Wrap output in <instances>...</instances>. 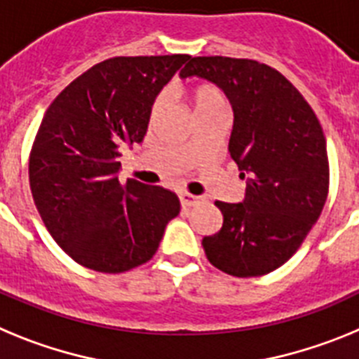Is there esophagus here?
Wrapping results in <instances>:
<instances>
[{"instance_id": "34e87169", "label": "esophagus", "mask_w": 359, "mask_h": 359, "mask_svg": "<svg viewBox=\"0 0 359 359\" xmlns=\"http://www.w3.org/2000/svg\"><path fill=\"white\" fill-rule=\"evenodd\" d=\"M180 199H182L183 207H196V205L205 201L203 196H194V194H190V192H183V194H180Z\"/></svg>"}]
</instances>
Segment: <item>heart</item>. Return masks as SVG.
Here are the masks:
<instances>
[{"instance_id":"1","label":"heart","mask_w":359,"mask_h":359,"mask_svg":"<svg viewBox=\"0 0 359 359\" xmlns=\"http://www.w3.org/2000/svg\"><path fill=\"white\" fill-rule=\"evenodd\" d=\"M189 95H190V100H192V104H194L196 113L226 104V97H224L223 91L219 90L217 86L208 84V82H199V84H194L189 90ZM163 100H165L163 95H160V97L154 98V102H152V107H151L152 115H156L158 111L161 109V106H163Z\"/></svg>"}]
</instances>
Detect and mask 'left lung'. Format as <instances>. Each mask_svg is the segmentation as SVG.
Segmentation results:
<instances>
[{
	"instance_id": "left-lung-1",
	"label": "left lung",
	"mask_w": 359,
	"mask_h": 359,
	"mask_svg": "<svg viewBox=\"0 0 359 359\" xmlns=\"http://www.w3.org/2000/svg\"><path fill=\"white\" fill-rule=\"evenodd\" d=\"M217 84L233 107L230 156L246 177L243 203L215 201L217 233L203 239L212 266L261 277L286 264L318 221L329 192L325 136L313 107L280 72L233 57H190L180 77Z\"/></svg>"
}]
</instances>
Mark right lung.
<instances>
[{
  "label": "right lung",
  "mask_w": 359,
  "mask_h": 359,
  "mask_svg": "<svg viewBox=\"0 0 359 359\" xmlns=\"http://www.w3.org/2000/svg\"><path fill=\"white\" fill-rule=\"evenodd\" d=\"M190 55L113 57L69 82L44 113L28 158L32 198L59 246L84 268L122 273L156 253L180 199L116 176L144 140L156 95Z\"/></svg>",
  "instance_id": "add662e5"
}]
</instances>
